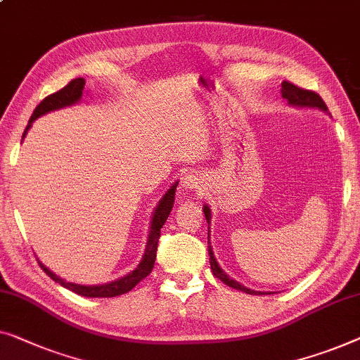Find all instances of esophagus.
<instances>
[{"instance_id":"obj_1","label":"esophagus","mask_w":360,"mask_h":360,"mask_svg":"<svg viewBox=\"0 0 360 360\" xmlns=\"http://www.w3.org/2000/svg\"><path fill=\"white\" fill-rule=\"evenodd\" d=\"M201 176H198V175H195V174H190V175H186L185 179H184V186L186 190H200V186H201Z\"/></svg>"}]
</instances>
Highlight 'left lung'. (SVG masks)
<instances>
[{
  "label": "left lung",
  "mask_w": 360,
  "mask_h": 360,
  "mask_svg": "<svg viewBox=\"0 0 360 360\" xmlns=\"http://www.w3.org/2000/svg\"><path fill=\"white\" fill-rule=\"evenodd\" d=\"M281 94H283V97L285 101L289 102V105H294V107H311V108H319V110L323 112H328V107L326 103L323 102V98L319 96V94L314 92V91H307V89H302V87L292 84V82L289 81H284L283 84H281ZM202 212H205L206 216V221L207 224L211 222V210L210 206L202 207ZM207 253H210V263H211V269H212V274L216 276L217 279H221L224 284H227L229 288H233L237 290H242V292H247V294H255V295H259V294H271V292H262V290H253V289H248L242 285L240 283H237L236 279H232L231 276L226 274V271H224L221 266H219V263L216 262V257L214 253H212V248L211 245H207Z\"/></svg>",
  "instance_id": "left-lung-1"
}]
</instances>
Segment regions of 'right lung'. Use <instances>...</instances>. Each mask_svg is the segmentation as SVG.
<instances>
[{
  "label": "right lung",
  "mask_w": 360,
  "mask_h": 360,
  "mask_svg": "<svg viewBox=\"0 0 360 360\" xmlns=\"http://www.w3.org/2000/svg\"><path fill=\"white\" fill-rule=\"evenodd\" d=\"M84 84H86V81L82 79V77H76V79L68 82L63 89H60L58 92L45 97L44 101H41L39 105L35 107L32 117H30L29 123H27V128H25V131H24V136H25V133H27V129L32 127V123L39 117L45 115V113H49V112L58 110V108L75 105L76 102H79L82 97V91H84ZM176 185H179V181H175V184L172 185L167 191H165L162 200L159 201L158 207H155L153 222H150V231H149V237H148V245H146L144 257L141 259V263H139L138 266L134 268V271H131L129 274L123 276V278H120L117 281H112V283H107V284L81 285V284H75V283H68V281L58 278V276H56L55 273H51V271L46 268L45 264H41L39 262L40 268L44 269L45 273L55 281V283L61 284L63 288L70 289L75 294H79L82 297H117V295L129 292V290H131L138 283H141V281L154 268L155 255H158V242L160 237V229H162L165 221H167L172 207H174Z\"/></svg>",
  "instance_id": "1"
}]
</instances>
